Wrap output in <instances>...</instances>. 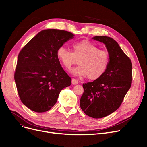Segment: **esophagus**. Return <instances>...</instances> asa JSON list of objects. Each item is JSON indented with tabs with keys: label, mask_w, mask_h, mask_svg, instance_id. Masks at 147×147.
<instances>
[{
	"label": "esophagus",
	"mask_w": 147,
	"mask_h": 147,
	"mask_svg": "<svg viewBox=\"0 0 147 147\" xmlns=\"http://www.w3.org/2000/svg\"><path fill=\"white\" fill-rule=\"evenodd\" d=\"M72 83L73 84H77L78 83V81L76 79L72 78Z\"/></svg>",
	"instance_id": "esophagus-1"
}]
</instances>
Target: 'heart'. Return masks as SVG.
<instances>
[{
    "label": "heart",
    "instance_id": "obj_1",
    "mask_svg": "<svg viewBox=\"0 0 147 147\" xmlns=\"http://www.w3.org/2000/svg\"><path fill=\"white\" fill-rule=\"evenodd\" d=\"M57 58L67 70L77 63L79 65L72 70L75 76L84 77L92 80L100 78L108 68L110 63L109 53L93 43L84 40L75 42L72 45V52L64 47L57 49Z\"/></svg>",
    "mask_w": 147,
    "mask_h": 147
}]
</instances>
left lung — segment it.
I'll list each match as a JSON object with an SVG mask.
<instances>
[{
  "mask_svg": "<svg viewBox=\"0 0 147 147\" xmlns=\"http://www.w3.org/2000/svg\"><path fill=\"white\" fill-rule=\"evenodd\" d=\"M92 39L105 44L110 55V63L100 78L83 84L84 92L80 102L82 110L88 116L101 118L119 107L130 89L132 63L112 38L96 36Z\"/></svg>",
  "mask_w": 147,
  "mask_h": 147,
  "instance_id": "8db88e82",
  "label": "left lung"
}]
</instances>
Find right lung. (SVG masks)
Listing matches in <instances>:
<instances>
[{
    "instance_id": "1",
    "label": "right lung",
    "mask_w": 147,
    "mask_h": 147,
    "mask_svg": "<svg viewBox=\"0 0 147 147\" xmlns=\"http://www.w3.org/2000/svg\"><path fill=\"white\" fill-rule=\"evenodd\" d=\"M74 37L63 30H43L20 51L15 81L21 102L34 112L50 110L61 91L70 85L72 79L61 67L56 52Z\"/></svg>"
}]
</instances>
